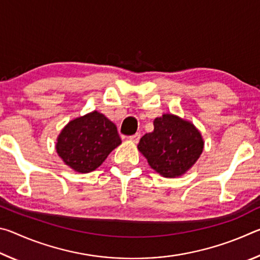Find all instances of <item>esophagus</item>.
<instances>
[{
  "label": "esophagus",
  "instance_id": "esophagus-1",
  "mask_svg": "<svg viewBox=\"0 0 260 260\" xmlns=\"http://www.w3.org/2000/svg\"><path fill=\"white\" fill-rule=\"evenodd\" d=\"M140 138H141V134L140 133H135L133 135H129L128 136V140L132 141V142H134V143H138Z\"/></svg>",
  "mask_w": 260,
  "mask_h": 260
}]
</instances>
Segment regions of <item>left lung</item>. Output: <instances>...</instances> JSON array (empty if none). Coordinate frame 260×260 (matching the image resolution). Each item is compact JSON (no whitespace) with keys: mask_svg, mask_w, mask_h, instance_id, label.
Wrapping results in <instances>:
<instances>
[{"mask_svg":"<svg viewBox=\"0 0 260 260\" xmlns=\"http://www.w3.org/2000/svg\"><path fill=\"white\" fill-rule=\"evenodd\" d=\"M204 142L195 126L173 114L153 121V131L140 140L139 150L153 170L165 178L186 173L199 159Z\"/></svg>","mask_w":260,"mask_h":260,"instance_id":"1","label":"left lung"}]
</instances>
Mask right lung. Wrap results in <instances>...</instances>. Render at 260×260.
Instances as JSON below:
<instances>
[{
	"label": "right lung",
	"mask_w": 260,
	"mask_h": 260,
	"mask_svg": "<svg viewBox=\"0 0 260 260\" xmlns=\"http://www.w3.org/2000/svg\"><path fill=\"white\" fill-rule=\"evenodd\" d=\"M120 143L116 125L104 114L94 111L70 121L59 134L56 149L71 169L89 173Z\"/></svg>",
	"instance_id": "obj_1"
}]
</instances>
